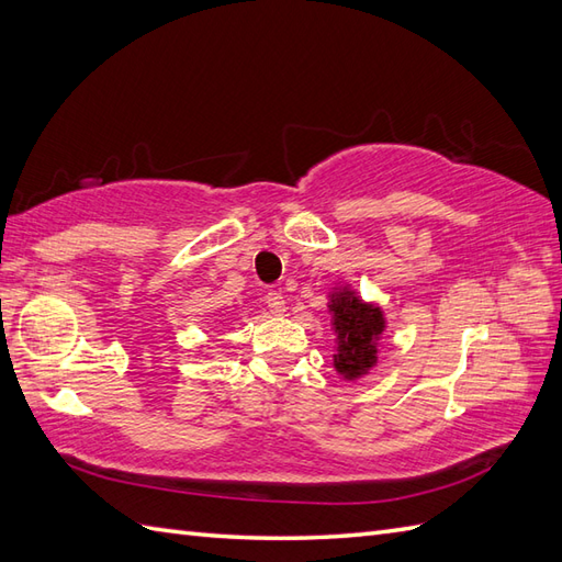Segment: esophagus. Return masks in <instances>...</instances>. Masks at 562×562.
Instances as JSON below:
<instances>
[{
  "instance_id": "obj_1",
  "label": "esophagus",
  "mask_w": 562,
  "mask_h": 562,
  "mask_svg": "<svg viewBox=\"0 0 562 562\" xmlns=\"http://www.w3.org/2000/svg\"><path fill=\"white\" fill-rule=\"evenodd\" d=\"M266 304H268L272 316H284L286 302H284V296H282L280 292H268V294H266Z\"/></svg>"
}]
</instances>
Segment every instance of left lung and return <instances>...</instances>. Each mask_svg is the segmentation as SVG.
Masks as SVG:
<instances>
[{"instance_id": "left-lung-1", "label": "left lung", "mask_w": 562, "mask_h": 562, "mask_svg": "<svg viewBox=\"0 0 562 562\" xmlns=\"http://www.w3.org/2000/svg\"><path fill=\"white\" fill-rule=\"evenodd\" d=\"M328 313L335 333L333 367L345 381L357 383L378 363L385 313L375 302L361 299L347 282L335 284L328 292Z\"/></svg>"}]
</instances>
